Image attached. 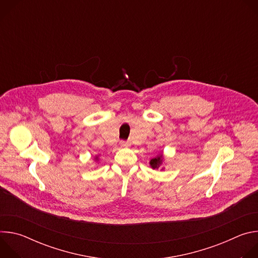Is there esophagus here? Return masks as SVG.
<instances>
[{"label": "esophagus", "mask_w": 258, "mask_h": 258, "mask_svg": "<svg viewBox=\"0 0 258 258\" xmlns=\"http://www.w3.org/2000/svg\"><path fill=\"white\" fill-rule=\"evenodd\" d=\"M131 144H130V142H127V141H120V146L121 147H128Z\"/></svg>", "instance_id": "esophagus-1"}]
</instances>
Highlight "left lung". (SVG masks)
<instances>
[{"label": "left lung", "instance_id": "left-lung-1", "mask_svg": "<svg viewBox=\"0 0 258 258\" xmlns=\"http://www.w3.org/2000/svg\"><path fill=\"white\" fill-rule=\"evenodd\" d=\"M160 162H161L160 157H157V158H153V159H151L150 164H151V166H152L153 168H157V166H159Z\"/></svg>", "mask_w": 258, "mask_h": 258}]
</instances>
